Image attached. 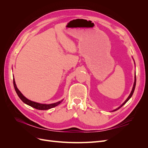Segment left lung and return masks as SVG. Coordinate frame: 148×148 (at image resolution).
<instances>
[{
    "instance_id": "1",
    "label": "left lung",
    "mask_w": 148,
    "mask_h": 148,
    "mask_svg": "<svg viewBox=\"0 0 148 148\" xmlns=\"http://www.w3.org/2000/svg\"><path fill=\"white\" fill-rule=\"evenodd\" d=\"M136 74H135V82H134V84H133V89H132V92H131V93H130V95H129V96H128V97L127 98V99H126V101H125L123 104L121 105L120 107H119L117 109H115L114 110H113V112H114V111H116V110H117L118 109H119L120 108H121V107H122L125 103H126L131 98V97L132 96V95H133V92H134V91H135V86H136Z\"/></svg>"
}]
</instances>
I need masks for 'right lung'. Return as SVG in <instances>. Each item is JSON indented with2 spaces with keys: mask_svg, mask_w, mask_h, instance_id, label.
Returning a JSON list of instances; mask_svg holds the SVG:
<instances>
[{
  "mask_svg": "<svg viewBox=\"0 0 148 148\" xmlns=\"http://www.w3.org/2000/svg\"><path fill=\"white\" fill-rule=\"evenodd\" d=\"M13 86H14L15 91L16 92V94L18 96V97L20 98V99L23 101L25 104H26L27 105L30 106L31 107H34V108L38 109V110H47V109H50L51 108H53L57 106H58L59 104H60V103L62 102V100L60 101L57 102L56 103H53V104H39V103L38 102H35L33 101H31L29 99H28L27 98H26L23 95H22L21 92L18 90V89L17 88L16 84H15V79L13 78Z\"/></svg>",
  "mask_w": 148,
  "mask_h": 148,
  "instance_id": "right-lung-1",
  "label": "right lung"
}]
</instances>
